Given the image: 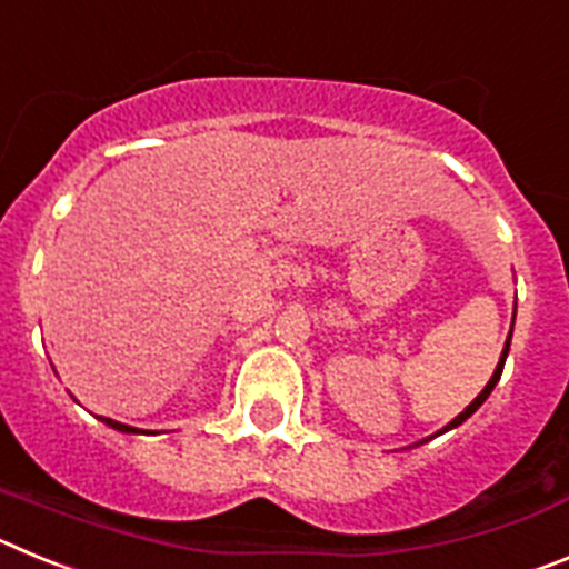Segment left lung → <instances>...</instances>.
Wrapping results in <instances>:
<instances>
[{"label":"left lung","instance_id":"1","mask_svg":"<svg viewBox=\"0 0 569 569\" xmlns=\"http://www.w3.org/2000/svg\"><path fill=\"white\" fill-rule=\"evenodd\" d=\"M507 353H510V336H507V341H505V350H501V359H499V365H496V370H492V376H490V381H487V387H485V390H481V393L476 396V399H472L470 405H467L465 410H461V413L456 416V419L450 421V425H447L445 430H441V433H447V430H453V427H459L461 421H467V419H470V416L476 413V410H479L481 405H485V401H487V396H490V393H492V387H496V381L501 379V370H505V359H507Z\"/></svg>","mask_w":569,"mask_h":569}]
</instances>
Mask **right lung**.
Listing matches in <instances>:
<instances>
[{
	"mask_svg": "<svg viewBox=\"0 0 569 569\" xmlns=\"http://www.w3.org/2000/svg\"><path fill=\"white\" fill-rule=\"evenodd\" d=\"M102 421L108 427H113V430H119V433H142V430H136V427H130V425H122V421H113V419H102Z\"/></svg>",
	"mask_w": 569,
	"mask_h": 569,
	"instance_id": "obj_1",
	"label": "right lung"
}]
</instances>
